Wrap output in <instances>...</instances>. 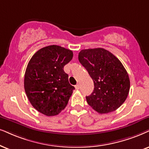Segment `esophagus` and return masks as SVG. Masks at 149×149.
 Masks as SVG:
<instances>
[{"label": "esophagus", "instance_id": "1", "mask_svg": "<svg viewBox=\"0 0 149 149\" xmlns=\"http://www.w3.org/2000/svg\"><path fill=\"white\" fill-rule=\"evenodd\" d=\"M75 88H76V89H79L80 88V84H77L76 86H75Z\"/></svg>", "mask_w": 149, "mask_h": 149}]
</instances>
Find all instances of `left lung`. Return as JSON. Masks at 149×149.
<instances>
[{
  "mask_svg": "<svg viewBox=\"0 0 149 149\" xmlns=\"http://www.w3.org/2000/svg\"><path fill=\"white\" fill-rule=\"evenodd\" d=\"M79 62L93 80L94 89L86 102L101 114L118 109L125 102L130 80L123 65L113 54L103 48L81 50Z\"/></svg>",
  "mask_w": 149,
  "mask_h": 149,
  "instance_id": "8db88e82",
  "label": "left lung"
}]
</instances>
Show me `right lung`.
<instances>
[{
    "instance_id": "add662e5",
    "label": "right lung",
    "mask_w": 149,
    "mask_h": 149,
    "mask_svg": "<svg viewBox=\"0 0 149 149\" xmlns=\"http://www.w3.org/2000/svg\"><path fill=\"white\" fill-rule=\"evenodd\" d=\"M72 51L58 45L39 49L28 63L24 79L26 95L38 111L47 116L59 114L67 105L74 86L64 66L73 58Z\"/></svg>"
}]
</instances>
